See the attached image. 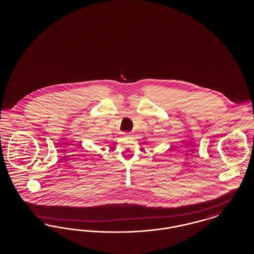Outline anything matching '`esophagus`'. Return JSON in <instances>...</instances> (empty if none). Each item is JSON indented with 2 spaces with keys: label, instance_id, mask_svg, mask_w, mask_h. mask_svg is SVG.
I'll return each instance as SVG.
<instances>
[{
  "label": "esophagus",
  "instance_id": "esophagus-1",
  "mask_svg": "<svg viewBox=\"0 0 254 254\" xmlns=\"http://www.w3.org/2000/svg\"><path fill=\"white\" fill-rule=\"evenodd\" d=\"M129 134H130V133H124L125 136H129Z\"/></svg>",
  "mask_w": 254,
  "mask_h": 254
}]
</instances>
